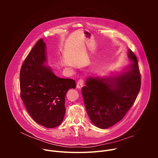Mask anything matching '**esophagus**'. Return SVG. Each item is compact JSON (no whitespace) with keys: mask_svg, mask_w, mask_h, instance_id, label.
<instances>
[{"mask_svg":"<svg viewBox=\"0 0 158 158\" xmlns=\"http://www.w3.org/2000/svg\"><path fill=\"white\" fill-rule=\"evenodd\" d=\"M84 81L83 79H80L77 81V87L79 88V89H81L83 84H84Z\"/></svg>","mask_w":158,"mask_h":158,"instance_id":"esophagus-1","label":"esophagus"}]
</instances>
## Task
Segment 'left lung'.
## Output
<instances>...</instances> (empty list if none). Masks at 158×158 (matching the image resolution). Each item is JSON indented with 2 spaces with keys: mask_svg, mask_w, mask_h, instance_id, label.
Segmentation results:
<instances>
[{
  "mask_svg": "<svg viewBox=\"0 0 158 158\" xmlns=\"http://www.w3.org/2000/svg\"><path fill=\"white\" fill-rule=\"evenodd\" d=\"M128 56L133 61L129 71L118 77H89L82 88L87 114L99 128L107 129L121 121L139 93L141 76L138 59L131 49Z\"/></svg>",
  "mask_w": 158,
  "mask_h": 158,
  "instance_id": "1",
  "label": "left lung"
}]
</instances>
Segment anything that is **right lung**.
I'll return each mask as SVG.
<instances>
[{
	"mask_svg": "<svg viewBox=\"0 0 158 158\" xmlns=\"http://www.w3.org/2000/svg\"><path fill=\"white\" fill-rule=\"evenodd\" d=\"M46 60V44L40 39L21 67L20 98L37 123L54 128L63 121L65 95L70 89L76 87V81L57 77L44 65Z\"/></svg>",
	"mask_w": 158,
	"mask_h": 158,
	"instance_id": "obj_1",
	"label": "right lung"
}]
</instances>
